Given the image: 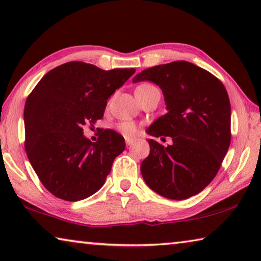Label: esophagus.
I'll use <instances>...</instances> for the list:
<instances>
[{
	"label": "esophagus",
	"instance_id": "34e87169",
	"mask_svg": "<svg viewBox=\"0 0 261 261\" xmlns=\"http://www.w3.org/2000/svg\"><path fill=\"white\" fill-rule=\"evenodd\" d=\"M134 143V140L133 139H129V138H126V144L128 147H130L132 144Z\"/></svg>",
	"mask_w": 261,
	"mask_h": 261
}]
</instances>
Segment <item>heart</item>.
I'll list each match as a JSON object with an SVG mask.
<instances>
[{"label":"heart","mask_w":261,"mask_h":261,"mask_svg":"<svg viewBox=\"0 0 261 261\" xmlns=\"http://www.w3.org/2000/svg\"><path fill=\"white\" fill-rule=\"evenodd\" d=\"M151 87H154L150 84H141L136 87L135 93L136 92H142L146 90H149ZM118 130L121 133L122 135H125L126 138H133V136L136 135L138 133V125L134 121H130V120H125V121H121L118 123Z\"/></svg>","instance_id":"1"}]
</instances>
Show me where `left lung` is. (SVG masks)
Segmentation results:
<instances>
[{
    "label": "left lung",
    "instance_id": "obj_1",
    "mask_svg": "<svg viewBox=\"0 0 261 261\" xmlns=\"http://www.w3.org/2000/svg\"><path fill=\"white\" fill-rule=\"evenodd\" d=\"M149 80L162 90L168 112L147 128L150 153L141 163L147 186L181 200L199 194L220 168L231 142V105L225 86L195 64L177 61L149 67L133 83ZM170 136L167 147L155 137Z\"/></svg>",
    "mask_w": 261,
    "mask_h": 261
}]
</instances>
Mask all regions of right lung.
Returning a JSON list of instances; mask_svg holds the SVG:
<instances>
[{
  "label": "right lung",
  "mask_w": 261,
  "mask_h": 261,
  "mask_svg": "<svg viewBox=\"0 0 261 261\" xmlns=\"http://www.w3.org/2000/svg\"><path fill=\"white\" fill-rule=\"evenodd\" d=\"M134 73L69 62L47 72L29 94L24 147L39 181L56 197L77 202L103 186L114 159L125 150V139L101 129L98 141L91 142L83 127H94L107 99Z\"/></svg>",
  "instance_id": "obj_1"
}]
</instances>
